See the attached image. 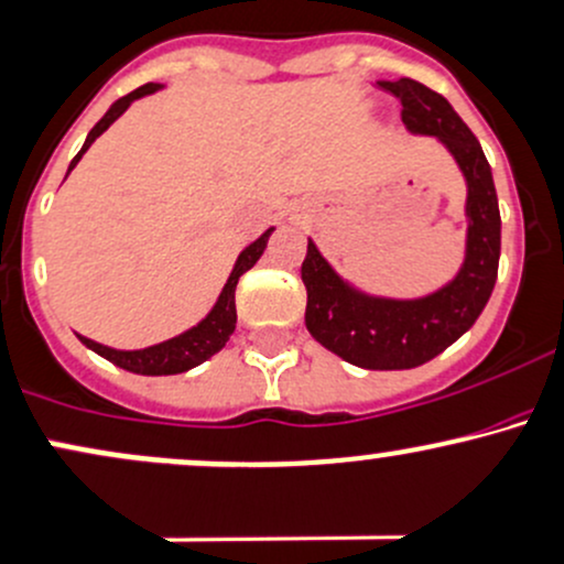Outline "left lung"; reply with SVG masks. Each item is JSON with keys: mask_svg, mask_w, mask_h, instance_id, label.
<instances>
[{"mask_svg": "<svg viewBox=\"0 0 564 564\" xmlns=\"http://www.w3.org/2000/svg\"><path fill=\"white\" fill-rule=\"evenodd\" d=\"M380 88L401 101L404 126L412 133L436 135L466 176V262L455 281L423 300H380L348 286L307 240L305 324L326 350L356 367L412 369L447 350L485 311L498 278L500 212L490 163L447 98L410 77L380 83Z\"/></svg>", "mask_w": 564, "mask_h": 564, "instance_id": "1", "label": "left lung"}]
</instances>
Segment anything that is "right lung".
Returning <instances> with one entry per match:
<instances>
[{"label": "right lung", "instance_id": "1", "mask_svg": "<svg viewBox=\"0 0 564 564\" xmlns=\"http://www.w3.org/2000/svg\"><path fill=\"white\" fill-rule=\"evenodd\" d=\"M154 90H160V85L147 83V85H141V88H135L133 93H128V96L117 98V101L109 107L107 115H104L101 120L93 126L88 139H85L83 150H79L77 158L72 160L69 171L79 163V158L88 152V147L93 144V141L107 131L111 122H115L122 111L131 107L135 98L150 96V93H154ZM270 232H272V227L268 232H262V238L253 240L249 249L240 251L238 262H235L230 278H227L225 289H221L219 300H216L214 311L208 313L200 324L192 326L189 332L178 334V337L165 339V343L152 345V348H144V350H115V348H107V345H101V343H93V339H88V337H79V339H83V345H88L90 350H96L98 356H104L107 361L117 364L120 369H128V372H135V375H152V377L182 375V372H187V369L197 367V364H203L206 358H212L214 352H219L221 348H225L227 339H230V334L235 332V321H238V313H235V286H238L240 275H243L246 270H251L253 264H257V259L262 257V251L268 249Z\"/></svg>", "mask_w": 564, "mask_h": 564}]
</instances>
